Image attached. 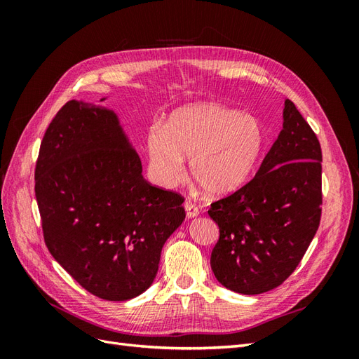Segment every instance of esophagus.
<instances>
[{"label": "esophagus", "mask_w": 359, "mask_h": 359, "mask_svg": "<svg viewBox=\"0 0 359 359\" xmlns=\"http://www.w3.org/2000/svg\"><path fill=\"white\" fill-rule=\"evenodd\" d=\"M184 210H186V214H187V219H194V217L199 215V210L198 206L191 203L190 201H186L184 202Z\"/></svg>", "instance_id": "34e87169"}]
</instances>
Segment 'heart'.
<instances>
[{"label": "heart", "mask_w": 359, "mask_h": 359, "mask_svg": "<svg viewBox=\"0 0 359 359\" xmlns=\"http://www.w3.org/2000/svg\"><path fill=\"white\" fill-rule=\"evenodd\" d=\"M264 147L265 132L256 116L217 103L189 104L173 111L165 126L148 128V175L160 187H175L189 157L191 177L202 189L224 196L247 182Z\"/></svg>", "instance_id": "b5f03b06"}]
</instances>
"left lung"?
I'll use <instances>...</instances> for the list:
<instances>
[{"label":"left lung","mask_w":359,"mask_h":359,"mask_svg":"<svg viewBox=\"0 0 359 359\" xmlns=\"http://www.w3.org/2000/svg\"><path fill=\"white\" fill-rule=\"evenodd\" d=\"M320 205V144L287 99L283 130L255 178L211 203L208 214L220 231L211 253L215 278L243 295L280 286L316 235Z\"/></svg>","instance_id":"left-lung-1"}]
</instances>
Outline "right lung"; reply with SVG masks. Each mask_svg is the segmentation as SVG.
<instances>
[{"instance_id": "add662e5", "label": "right lung", "mask_w": 359, "mask_h": 359, "mask_svg": "<svg viewBox=\"0 0 359 359\" xmlns=\"http://www.w3.org/2000/svg\"><path fill=\"white\" fill-rule=\"evenodd\" d=\"M36 199L53 259L107 301L153 285L161 248L186 219L180 194L142 177L118 115L82 100L64 104L43 136Z\"/></svg>"}]
</instances>
